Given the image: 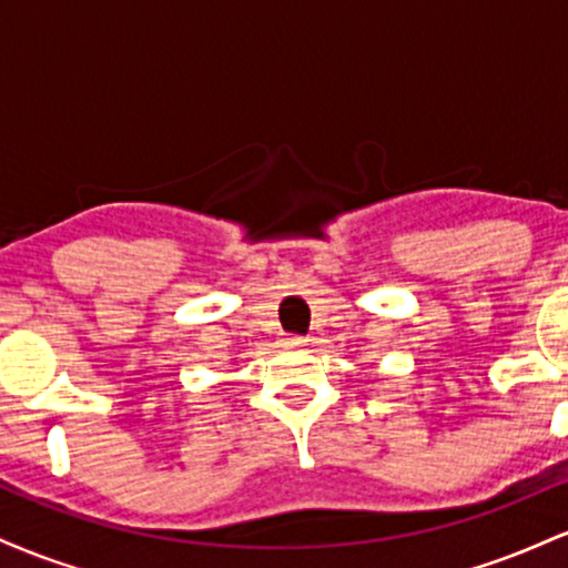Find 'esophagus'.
Segmentation results:
<instances>
[{
    "label": "esophagus",
    "instance_id": "34e87169",
    "mask_svg": "<svg viewBox=\"0 0 568 568\" xmlns=\"http://www.w3.org/2000/svg\"><path fill=\"white\" fill-rule=\"evenodd\" d=\"M304 342H306V338H304V336H296V334H293V336H285V338H283L285 347H302Z\"/></svg>",
    "mask_w": 568,
    "mask_h": 568
}]
</instances>
